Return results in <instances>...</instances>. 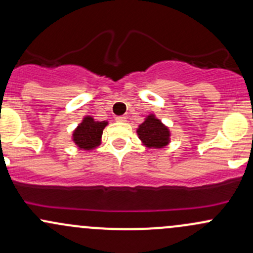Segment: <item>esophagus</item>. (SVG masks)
I'll return each instance as SVG.
<instances>
[{
    "label": "esophagus",
    "instance_id": "34e87169",
    "mask_svg": "<svg viewBox=\"0 0 253 253\" xmlns=\"http://www.w3.org/2000/svg\"><path fill=\"white\" fill-rule=\"evenodd\" d=\"M115 120L118 121V122H126L127 121V118H126V116H124V115H122V116H116Z\"/></svg>",
    "mask_w": 253,
    "mask_h": 253
}]
</instances>
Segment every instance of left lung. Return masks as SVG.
<instances>
[{
	"mask_svg": "<svg viewBox=\"0 0 253 253\" xmlns=\"http://www.w3.org/2000/svg\"><path fill=\"white\" fill-rule=\"evenodd\" d=\"M138 138L149 149H163L170 141V131L154 114L145 118L137 129Z\"/></svg>",
	"mask_w": 253,
	"mask_h": 253,
	"instance_id": "obj_1",
	"label": "left lung"
}]
</instances>
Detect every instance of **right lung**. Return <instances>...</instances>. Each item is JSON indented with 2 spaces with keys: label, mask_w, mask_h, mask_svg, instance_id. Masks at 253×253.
Listing matches in <instances>:
<instances>
[{
  "label": "right lung",
  "mask_w": 253,
  "mask_h": 253,
  "mask_svg": "<svg viewBox=\"0 0 253 253\" xmlns=\"http://www.w3.org/2000/svg\"><path fill=\"white\" fill-rule=\"evenodd\" d=\"M108 121H96L92 116H85L72 134V140L80 150H93L101 145L102 134Z\"/></svg>",
  "instance_id": "obj_1"
}]
</instances>
